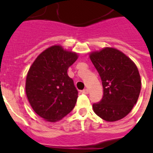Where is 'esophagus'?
Listing matches in <instances>:
<instances>
[{
    "label": "esophagus",
    "instance_id": "obj_1",
    "mask_svg": "<svg viewBox=\"0 0 153 153\" xmlns=\"http://www.w3.org/2000/svg\"><path fill=\"white\" fill-rule=\"evenodd\" d=\"M82 93L84 94H87L89 93V91L87 90V89H84L83 91H82Z\"/></svg>",
    "mask_w": 153,
    "mask_h": 153
}]
</instances>
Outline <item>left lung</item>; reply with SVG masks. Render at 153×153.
Listing matches in <instances>:
<instances>
[{"instance_id":"obj_1","label":"left lung","mask_w":153,"mask_h":153,"mask_svg":"<svg viewBox=\"0 0 153 153\" xmlns=\"http://www.w3.org/2000/svg\"><path fill=\"white\" fill-rule=\"evenodd\" d=\"M91 60L102 79L103 97L94 103V111L106 121L121 120L137 102L141 82L135 63L124 53L105 48L91 53Z\"/></svg>"}]
</instances>
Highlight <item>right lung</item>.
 <instances>
[{
	"instance_id": "1",
	"label": "right lung",
	"mask_w": 153,
	"mask_h": 153,
	"mask_svg": "<svg viewBox=\"0 0 153 153\" xmlns=\"http://www.w3.org/2000/svg\"><path fill=\"white\" fill-rule=\"evenodd\" d=\"M76 53L52 46L40 54L30 67L26 79V94L36 113L55 122L74 109L78 91L67 70L76 59Z\"/></svg>"
}]
</instances>
